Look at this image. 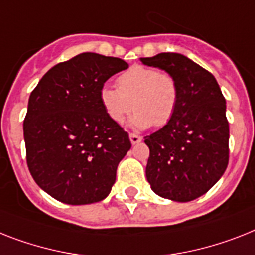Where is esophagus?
Listing matches in <instances>:
<instances>
[{
  "mask_svg": "<svg viewBox=\"0 0 255 255\" xmlns=\"http://www.w3.org/2000/svg\"><path fill=\"white\" fill-rule=\"evenodd\" d=\"M129 140H131L132 144H138V142L141 141V136H138V134H134V133H131L129 134Z\"/></svg>",
  "mask_w": 255,
  "mask_h": 255,
  "instance_id": "34e87169",
  "label": "esophagus"
}]
</instances>
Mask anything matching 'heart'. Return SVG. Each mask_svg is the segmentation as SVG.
<instances>
[{
	"label": "heart",
	"mask_w": 255,
	"mask_h": 255,
	"mask_svg": "<svg viewBox=\"0 0 255 255\" xmlns=\"http://www.w3.org/2000/svg\"><path fill=\"white\" fill-rule=\"evenodd\" d=\"M118 89L103 86L99 99L107 117L117 124L136 110L131 127H162L173 119L179 105V86L171 74L150 67L133 65L118 77Z\"/></svg>",
	"instance_id": "1"
}]
</instances>
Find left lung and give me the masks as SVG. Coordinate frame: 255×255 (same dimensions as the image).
Masks as SVG:
<instances>
[{"label": "left lung", "mask_w": 255, "mask_h": 255, "mask_svg": "<svg viewBox=\"0 0 255 255\" xmlns=\"http://www.w3.org/2000/svg\"><path fill=\"white\" fill-rule=\"evenodd\" d=\"M141 63L171 74L179 86L174 117L145 137L146 179L157 195L191 202L224 174L229 160L225 98L212 74L181 53H158Z\"/></svg>", "instance_id": "left-lung-1"}]
</instances>
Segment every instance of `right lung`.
I'll list each match as a JSON object with an SVG mask.
<instances>
[{
	"label": "right lung",
	"mask_w": 255,
	"mask_h": 255,
	"mask_svg": "<svg viewBox=\"0 0 255 255\" xmlns=\"http://www.w3.org/2000/svg\"><path fill=\"white\" fill-rule=\"evenodd\" d=\"M127 68L118 57L80 53L51 68L31 93L23 122L27 166L56 200L92 204L111 191L131 141L106 115L99 92Z\"/></svg>",
	"instance_id": "1"
}]
</instances>
